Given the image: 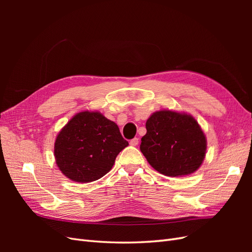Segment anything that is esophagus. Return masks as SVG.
<instances>
[{
	"instance_id": "obj_1",
	"label": "esophagus",
	"mask_w": 252,
	"mask_h": 252,
	"mask_svg": "<svg viewBox=\"0 0 252 252\" xmlns=\"http://www.w3.org/2000/svg\"><path fill=\"white\" fill-rule=\"evenodd\" d=\"M139 144V139L138 138H134L132 140H130V145L131 146H136V145Z\"/></svg>"
}]
</instances>
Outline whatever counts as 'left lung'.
Instances as JSON below:
<instances>
[{"label":"left lung","mask_w":252,"mask_h":252,"mask_svg":"<svg viewBox=\"0 0 252 252\" xmlns=\"http://www.w3.org/2000/svg\"><path fill=\"white\" fill-rule=\"evenodd\" d=\"M140 149L148 163L167 177H184L202 165L207 140L196 120L187 113L159 110L146 122Z\"/></svg>","instance_id":"obj_1"}]
</instances>
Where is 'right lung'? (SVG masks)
Wrapping results in <instances>:
<instances>
[{"instance_id": "right-lung-1", "label": "right lung", "mask_w": 252, "mask_h": 252, "mask_svg": "<svg viewBox=\"0 0 252 252\" xmlns=\"http://www.w3.org/2000/svg\"><path fill=\"white\" fill-rule=\"evenodd\" d=\"M127 146L114 122L97 111H82L57 135L56 163L73 182H94L110 171L117 156Z\"/></svg>"}]
</instances>
